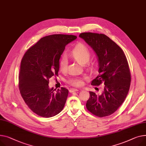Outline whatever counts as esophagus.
Returning <instances> with one entry per match:
<instances>
[{
	"label": "esophagus",
	"instance_id": "34e87169",
	"mask_svg": "<svg viewBox=\"0 0 146 146\" xmlns=\"http://www.w3.org/2000/svg\"><path fill=\"white\" fill-rule=\"evenodd\" d=\"M78 91V90H77V89H70L69 90V92L70 93H73V92H77Z\"/></svg>",
	"mask_w": 146,
	"mask_h": 146
}]
</instances>
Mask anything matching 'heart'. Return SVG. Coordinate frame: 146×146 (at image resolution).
Returning a JSON list of instances; mask_svg holds the SVG:
<instances>
[{
	"mask_svg": "<svg viewBox=\"0 0 146 146\" xmlns=\"http://www.w3.org/2000/svg\"><path fill=\"white\" fill-rule=\"evenodd\" d=\"M71 56L77 62L82 64H85L88 62L90 59L91 54L85 45L79 44L76 46L70 53ZM68 59L65 54H63L59 62V67L61 71L66 72L67 69ZM84 77L79 76H72L66 80L67 83L73 87H79L83 84V80Z\"/></svg>",
	"mask_w": 146,
	"mask_h": 146,
	"instance_id": "obj_1",
	"label": "heart"
}]
</instances>
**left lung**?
Masks as SVG:
<instances>
[{"label":"left lung","instance_id":"obj_1","mask_svg":"<svg viewBox=\"0 0 146 146\" xmlns=\"http://www.w3.org/2000/svg\"><path fill=\"white\" fill-rule=\"evenodd\" d=\"M79 37L93 48L98 57L99 74L91 84L105 85L99 96L90 92L86 108L99 117L110 115L120 108L129 91L131 73L127 58L121 48L104 34L84 32Z\"/></svg>","mask_w":146,"mask_h":146}]
</instances>
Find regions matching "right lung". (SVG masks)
<instances>
[{
  "label": "right lung",
  "instance_id": "1",
  "mask_svg": "<svg viewBox=\"0 0 146 146\" xmlns=\"http://www.w3.org/2000/svg\"><path fill=\"white\" fill-rule=\"evenodd\" d=\"M77 37L68 35L45 36L26 52L21 60L19 88L25 103L33 112L51 117L63 109L69 90L56 92L48 87L49 79L58 76L59 60L66 46Z\"/></svg>",
  "mask_w": 146,
  "mask_h": 146
}]
</instances>
